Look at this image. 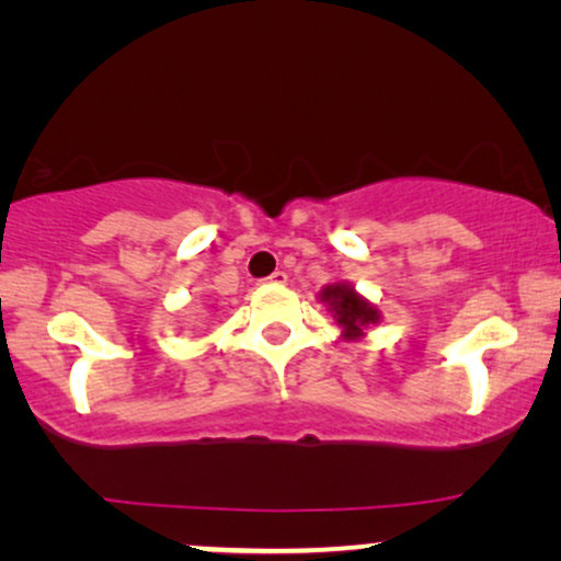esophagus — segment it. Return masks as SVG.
<instances>
[{
  "label": "esophagus",
  "mask_w": 561,
  "mask_h": 561,
  "mask_svg": "<svg viewBox=\"0 0 561 561\" xmlns=\"http://www.w3.org/2000/svg\"><path fill=\"white\" fill-rule=\"evenodd\" d=\"M286 280H288L286 270H275V273L267 278V283H278V286H280V283H286Z\"/></svg>",
  "instance_id": "esophagus-1"
}]
</instances>
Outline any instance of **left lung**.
<instances>
[{"label": "left lung", "instance_id": "left-lung-1", "mask_svg": "<svg viewBox=\"0 0 561 561\" xmlns=\"http://www.w3.org/2000/svg\"><path fill=\"white\" fill-rule=\"evenodd\" d=\"M322 301L333 309V318L344 328L346 339H359L365 328L375 325L380 320V312L370 301L362 299L348 283H333L320 294Z\"/></svg>", "mask_w": 561, "mask_h": 561}]
</instances>
